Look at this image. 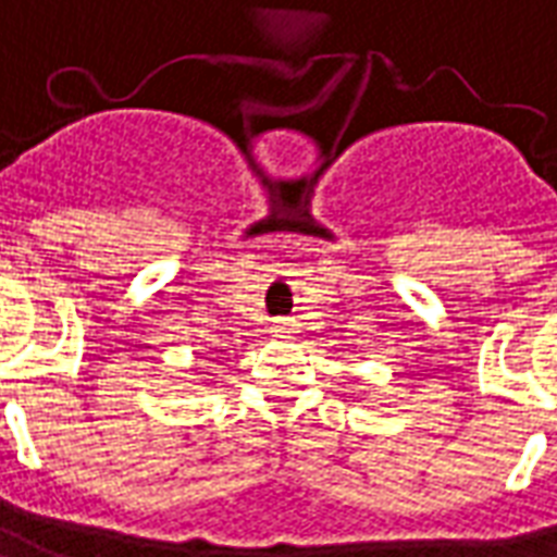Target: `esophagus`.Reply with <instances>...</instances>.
I'll return each mask as SVG.
<instances>
[{"mask_svg": "<svg viewBox=\"0 0 557 557\" xmlns=\"http://www.w3.org/2000/svg\"><path fill=\"white\" fill-rule=\"evenodd\" d=\"M272 333H275V336H290V333H294V324H290L287 318H282V321H275Z\"/></svg>", "mask_w": 557, "mask_h": 557, "instance_id": "1", "label": "esophagus"}]
</instances>
